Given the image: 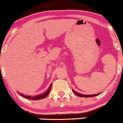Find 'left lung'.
<instances>
[{
    "mask_svg": "<svg viewBox=\"0 0 123 123\" xmlns=\"http://www.w3.org/2000/svg\"><path fill=\"white\" fill-rule=\"evenodd\" d=\"M73 92H74V93H75L76 95L79 96V97H85V98H88V97H95V96H97L98 95H99L100 93H97V94H94V95H82L80 94V93H78V92H75L74 91H73Z\"/></svg>",
    "mask_w": 123,
    "mask_h": 123,
    "instance_id": "left-lung-1",
    "label": "left lung"
}]
</instances>
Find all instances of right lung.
I'll return each instance as SVG.
<instances>
[{
    "label": "right lung",
    "mask_w": 123,
    "mask_h": 123,
    "mask_svg": "<svg viewBox=\"0 0 123 123\" xmlns=\"http://www.w3.org/2000/svg\"><path fill=\"white\" fill-rule=\"evenodd\" d=\"M51 85H50V87H49V89H48L47 91L46 92H45V93H43V94L40 95L35 96V97H30V96L25 95L21 94V93H19V92H18V93L21 96V97H22L24 98H26V99H31V100L41 99H44V98H45V97H46L49 94V93H50V89H51Z\"/></svg>",
    "instance_id": "1"
}]
</instances>
